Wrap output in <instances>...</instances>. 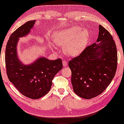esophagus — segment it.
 <instances>
[{"instance_id": "obj_1", "label": "esophagus", "mask_w": 124, "mask_h": 124, "mask_svg": "<svg viewBox=\"0 0 124 124\" xmlns=\"http://www.w3.org/2000/svg\"><path fill=\"white\" fill-rule=\"evenodd\" d=\"M62 65H63L64 66H67V65H68V62H67L66 60H64L63 61H62Z\"/></svg>"}]
</instances>
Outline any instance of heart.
I'll return each instance as SVG.
<instances>
[{
  "label": "heart",
  "instance_id": "obj_1",
  "mask_svg": "<svg viewBox=\"0 0 124 124\" xmlns=\"http://www.w3.org/2000/svg\"><path fill=\"white\" fill-rule=\"evenodd\" d=\"M54 42L60 46H64V52L69 56H77L84 51L88 43L89 32L78 26H72L54 32Z\"/></svg>",
  "mask_w": 124,
  "mask_h": 124
}]
</instances>
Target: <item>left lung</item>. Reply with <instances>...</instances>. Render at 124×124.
I'll use <instances>...</instances> for the list:
<instances>
[{
	"label": "left lung",
	"mask_w": 124,
	"mask_h": 124,
	"mask_svg": "<svg viewBox=\"0 0 124 124\" xmlns=\"http://www.w3.org/2000/svg\"><path fill=\"white\" fill-rule=\"evenodd\" d=\"M96 42L69 62L73 90L84 99L94 98L104 92L116 70L115 43L110 33L101 25Z\"/></svg>",
	"instance_id": "1"
}]
</instances>
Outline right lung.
I'll return each instance as SVG.
<instances>
[{"mask_svg": "<svg viewBox=\"0 0 124 124\" xmlns=\"http://www.w3.org/2000/svg\"><path fill=\"white\" fill-rule=\"evenodd\" d=\"M36 20L27 21L11 34L5 50V64L9 81L23 96L33 99L41 98L50 91L54 76L62 69L61 59L50 60L39 57L26 65L17 54L20 38L30 34Z\"/></svg>", "mask_w": 124, "mask_h": 124, "instance_id": "1", "label": "right lung"}]
</instances>
